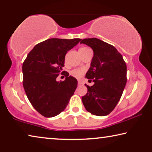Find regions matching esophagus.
<instances>
[{"label": "esophagus", "instance_id": "1", "mask_svg": "<svg viewBox=\"0 0 152 152\" xmlns=\"http://www.w3.org/2000/svg\"><path fill=\"white\" fill-rule=\"evenodd\" d=\"M78 84L79 85H82V84H83V82H82V81L81 80H78Z\"/></svg>", "mask_w": 152, "mask_h": 152}]
</instances>
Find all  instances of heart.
Returning a JSON list of instances; mask_svg holds the SVG:
<instances>
[{"label": "heart", "instance_id": "heart-1", "mask_svg": "<svg viewBox=\"0 0 152 152\" xmlns=\"http://www.w3.org/2000/svg\"><path fill=\"white\" fill-rule=\"evenodd\" d=\"M84 73H85V69L84 68H76L70 72V75L76 78H80Z\"/></svg>", "mask_w": 152, "mask_h": 152}]
</instances>
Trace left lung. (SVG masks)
<instances>
[{
  "mask_svg": "<svg viewBox=\"0 0 152 152\" xmlns=\"http://www.w3.org/2000/svg\"><path fill=\"white\" fill-rule=\"evenodd\" d=\"M80 43L91 47L94 56L86 78L94 84L82 97L87 111L96 116H106L119 101L127 82V66L114 46L97 38L82 39Z\"/></svg>",
  "mask_w": 152,
  "mask_h": 152,
  "instance_id": "8db88e82",
  "label": "left lung"
}]
</instances>
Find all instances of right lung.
Returning a JSON list of instances; mask_svg holds the SVG:
<instances>
[{
	"label": "right lung",
	"mask_w": 152,
	"mask_h": 152,
	"mask_svg": "<svg viewBox=\"0 0 152 152\" xmlns=\"http://www.w3.org/2000/svg\"><path fill=\"white\" fill-rule=\"evenodd\" d=\"M79 38H51L36 45L23 64V85L34 109L45 117H53L66 109L78 84L77 80L63 71L65 56ZM60 73L65 81L58 82Z\"/></svg>",
	"instance_id": "1"
}]
</instances>
